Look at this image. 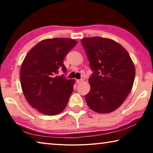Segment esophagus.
Here are the masks:
<instances>
[{"mask_svg":"<svg viewBox=\"0 0 153 153\" xmlns=\"http://www.w3.org/2000/svg\"><path fill=\"white\" fill-rule=\"evenodd\" d=\"M83 82H84V79H76V82H77V84H81V83H82Z\"/></svg>","mask_w":153,"mask_h":153,"instance_id":"1","label":"esophagus"}]
</instances>
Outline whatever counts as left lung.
Returning <instances> with one entry per match:
<instances>
[{"label":"left lung","instance_id":"8db88e82","mask_svg":"<svg viewBox=\"0 0 153 153\" xmlns=\"http://www.w3.org/2000/svg\"><path fill=\"white\" fill-rule=\"evenodd\" d=\"M94 71L88 82L90 90L85 99L98 113L115 111L132 89L136 69L125 48L109 38L99 36L81 40Z\"/></svg>","mask_w":153,"mask_h":153}]
</instances>
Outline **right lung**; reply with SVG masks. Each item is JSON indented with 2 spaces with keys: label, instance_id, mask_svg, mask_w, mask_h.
<instances>
[{
  "label": "right lung",
  "instance_id": "1",
  "mask_svg": "<svg viewBox=\"0 0 153 153\" xmlns=\"http://www.w3.org/2000/svg\"><path fill=\"white\" fill-rule=\"evenodd\" d=\"M77 43L66 38L42 40L23 61L20 71L22 91L29 104L40 113L55 115L65 108L76 81L56 74L59 69L66 71L63 59Z\"/></svg>",
  "mask_w": 153,
  "mask_h": 153
}]
</instances>
